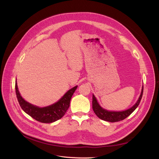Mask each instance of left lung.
<instances>
[{
  "instance_id": "obj_1",
  "label": "left lung",
  "mask_w": 159,
  "mask_h": 159,
  "mask_svg": "<svg viewBox=\"0 0 159 159\" xmlns=\"http://www.w3.org/2000/svg\"><path fill=\"white\" fill-rule=\"evenodd\" d=\"M143 93V88H142L141 93L140 95L137 103L134 104L133 106L126 111H109L107 110H105L103 109L100 106L99 103H98V101L96 99L95 96L93 95V99H92V107L94 113L97 116L101 119L103 120V121H106L109 122H118L120 121L127 118L128 116H129L136 108L139 106V103L142 98Z\"/></svg>"
}]
</instances>
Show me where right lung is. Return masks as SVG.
Here are the masks:
<instances>
[{
  "label": "right lung",
  "mask_w": 159,
  "mask_h": 159,
  "mask_svg": "<svg viewBox=\"0 0 159 159\" xmlns=\"http://www.w3.org/2000/svg\"><path fill=\"white\" fill-rule=\"evenodd\" d=\"M77 88H78V86H75L74 88L67 91L63 97L54 104L50 105V106L40 108L26 102L21 97L20 93H19L16 81L15 84L16 98L24 111L29 115L30 117L36 121L44 123L54 122L64 116L70 107L71 98Z\"/></svg>",
  "instance_id": "1"
}]
</instances>
